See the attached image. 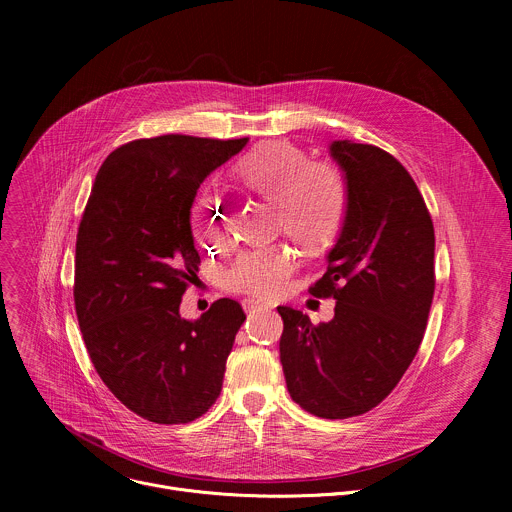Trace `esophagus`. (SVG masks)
Returning a JSON list of instances; mask_svg holds the SVG:
<instances>
[{
	"mask_svg": "<svg viewBox=\"0 0 512 512\" xmlns=\"http://www.w3.org/2000/svg\"><path fill=\"white\" fill-rule=\"evenodd\" d=\"M243 308H245V312H261V310H271L273 306L271 304H267V302H261V300H255V298H245L243 300Z\"/></svg>",
	"mask_w": 512,
	"mask_h": 512,
	"instance_id": "34e87169",
	"label": "esophagus"
}]
</instances>
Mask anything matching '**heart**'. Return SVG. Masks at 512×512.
<instances>
[{"label": "heart", "instance_id": "b5f03b06", "mask_svg": "<svg viewBox=\"0 0 512 512\" xmlns=\"http://www.w3.org/2000/svg\"><path fill=\"white\" fill-rule=\"evenodd\" d=\"M231 178L247 192L259 194L277 208V227L308 251L328 247L342 231L350 208V184L342 168L330 162H310L298 145L263 141L231 170ZM225 208L214 194H200L190 210L196 243L214 247L223 239ZM296 261L283 245L243 251L229 267L231 289L257 298H273L285 287Z\"/></svg>", "mask_w": 512, "mask_h": 512}]
</instances>
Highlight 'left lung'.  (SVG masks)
<instances>
[{"label": "left lung", "instance_id": "1", "mask_svg": "<svg viewBox=\"0 0 512 512\" xmlns=\"http://www.w3.org/2000/svg\"><path fill=\"white\" fill-rule=\"evenodd\" d=\"M330 156L348 178L350 208L310 294L334 298V318L316 326L279 306V358L291 399L316 417L346 419L377 407L417 354L435 289V237L417 184L391 154L338 139Z\"/></svg>", "mask_w": 512, "mask_h": 512}]
</instances>
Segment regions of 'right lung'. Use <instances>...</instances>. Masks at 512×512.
I'll return each instance as SVG.
<instances>
[{
	"label": "right lung",
	"instance_id": "obj_1",
	"mask_svg": "<svg viewBox=\"0 0 512 512\" xmlns=\"http://www.w3.org/2000/svg\"><path fill=\"white\" fill-rule=\"evenodd\" d=\"M247 141L135 139L97 172L77 235L75 310L95 371L148 421L190 423L221 395L245 312L223 298L192 322L180 304L200 265L196 190Z\"/></svg>",
	"mask_w": 512,
	"mask_h": 512
}]
</instances>
